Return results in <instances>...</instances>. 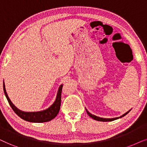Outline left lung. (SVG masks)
<instances>
[{
	"mask_svg": "<svg viewBox=\"0 0 147 147\" xmlns=\"http://www.w3.org/2000/svg\"><path fill=\"white\" fill-rule=\"evenodd\" d=\"M86 111H87V113H88V115H89V116L91 117V118L94 119V120H97V121H100V122H111V121H113V120H117V119L122 118V117H124V116H126L127 113H129V111H130V110H129L128 111H127L126 113H125L124 114H123L122 116H121L120 117H118V118H100V117L96 116H95V115L91 114V113L89 112V111H87V109H86Z\"/></svg>",
	"mask_w": 147,
	"mask_h": 147,
	"instance_id": "obj_1",
	"label": "left lung"
}]
</instances>
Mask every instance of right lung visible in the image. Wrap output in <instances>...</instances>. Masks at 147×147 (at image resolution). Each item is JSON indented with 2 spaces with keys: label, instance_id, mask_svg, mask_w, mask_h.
<instances>
[{
  "label": "right lung",
  "instance_id": "1",
  "mask_svg": "<svg viewBox=\"0 0 147 147\" xmlns=\"http://www.w3.org/2000/svg\"><path fill=\"white\" fill-rule=\"evenodd\" d=\"M62 86H63V85H61L59 87L57 95H56V99L53 104L51 105L50 107H48V109H45V110L34 111V112H26V111H23L19 109L17 107L15 106L14 104L10 100L7 91H6L5 83H3V89L8 102H9V105L12 107L13 110L15 111L17 116H19L23 120L27 121V122L42 123L49 122V121L54 119L58 115L60 109V105H61V93Z\"/></svg>",
  "mask_w": 147,
  "mask_h": 147
}]
</instances>
